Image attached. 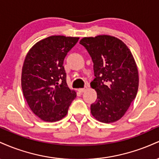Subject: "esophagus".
Here are the masks:
<instances>
[{"label": "esophagus", "instance_id": "esophagus-1", "mask_svg": "<svg viewBox=\"0 0 159 159\" xmlns=\"http://www.w3.org/2000/svg\"><path fill=\"white\" fill-rule=\"evenodd\" d=\"M87 90V87H84V88H80V89H78V91H79L80 93H83V92H84V91Z\"/></svg>", "mask_w": 159, "mask_h": 159}]
</instances>
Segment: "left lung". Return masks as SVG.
I'll use <instances>...</instances> for the list:
<instances>
[{
  "label": "left lung",
  "instance_id": "8db88e82",
  "mask_svg": "<svg viewBox=\"0 0 159 159\" xmlns=\"http://www.w3.org/2000/svg\"><path fill=\"white\" fill-rule=\"evenodd\" d=\"M80 44L93 62L95 78L90 86L97 92V98L91 105V114L102 123L117 121L138 90V71L132 52L123 41L107 35L84 37Z\"/></svg>",
  "mask_w": 159,
  "mask_h": 159
}]
</instances>
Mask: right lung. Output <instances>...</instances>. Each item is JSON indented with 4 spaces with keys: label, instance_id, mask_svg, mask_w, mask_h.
Segmentation results:
<instances>
[{
    "label": "right lung",
    "instance_id": "right-lung-1",
    "mask_svg": "<svg viewBox=\"0 0 159 159\" xmlns=\"http://www.w3.org/2000/svg\"><path fill=\"white\" fill-rule=\"evenodd\" d=\"M79 38L52 36L27 53L21 72V88L29 107L45 122L59 121L76 97L66 84L63 61Z\"/></svg>",
    "mask_w": 159,
    "mask_h": 159
}]
</instances>
